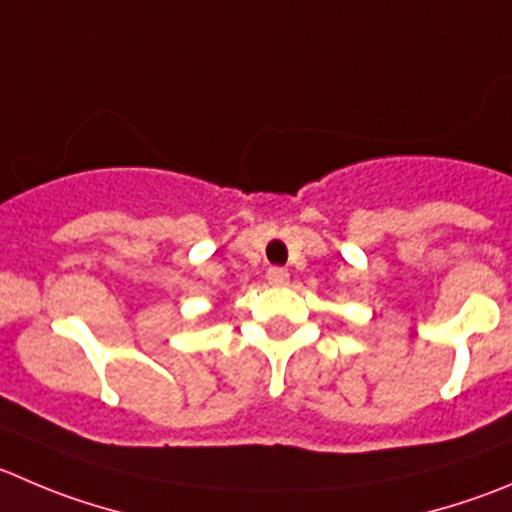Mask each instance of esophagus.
I'll list each match as a JSON object with an SVG mask.
<instances>
[{"label": "esophagus", "mask_w": 512, "mask_h": 512, "mask_svg": "<svg viewBox=\"0 0 512 512\" xmlns=\"http://www.w3.org/2000/svg\"><path fill=\"white\" fill-rule=\"evenodd\" d=\"M266 279H269L271 286H286V284H289V271L279 269V266H274V269H269Z\"/></svg>", "instance_id": "34e87169"}]
</instances>
